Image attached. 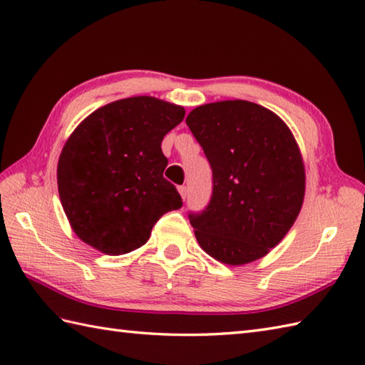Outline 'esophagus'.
<instances>
[{
    "label": "esophagus",
    "instance_id": "1",
    "mask_svg": "<svg viewBox=\"0 0 365 365\" xmlns=\"http://www.w3.org/2000/svg\"><path fill=\"white\" fill-rule=\"evenodd\" d=\"M179 192H180L182 199L185 200L186 197H188V186H179Z\"/></svg>",
    "mask_w": 365,
    "mask_h": 365
}]
</instances>
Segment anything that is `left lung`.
Instances as JSON below:
<instances>
[{
    "label": "left lung",
    "mask_w": 365,
    "mask_h": 365,
    "mask_svg": "<svg viewBox=\"0 0 365 365\" xmlns=\"http://www.w3.org/2000/svg\"><path fill=\"white\" fill-rule=\"evenodd\" d=\"M213 171V196L190 215L203 252L230 266L266 257L304 199V165L286 123L249 101L199 106L186 116Z\"/></svg>",
    "instance_id": "obj_1"
}]
</instances>
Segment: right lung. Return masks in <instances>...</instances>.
I'll list each match as a JSON object with an SVG mask.
<instances>
[{"instance_id": "add662e5", "label": "right lung", "mask_w": 365, "mask_h": 365, "mask_svg": "<svg viewBox=\"0 0 365 365\" xmlns=\"http://www.w3.org/2000/svg\"><path fill=\"white\" fill-rule=\"evenodd\" d=\"M185 108L152 96L99 107L66 140L58 157V196L73 232L106 255L148 242L152 227L182 207L163 171V137Z\"/></svg>"}]
</instances>
